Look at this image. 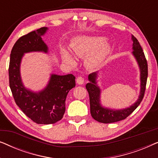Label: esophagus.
Returning a JSON list of instances; mask_svg holds the SVG:
<instances>
[{
    "instance_id": "obj_1",
    "label": "esophagus",
    "mask_w": 158,
    "mask_h": 158,
    "mask_svg": "<svg viewBox=\"0 0 158 158\" xmlns=\"http://www.w3.org/2000/svg\"><path fill=\"white\" fill-rule=\"evenodd\" d=\"M76 82L77 84H79V85H82V84H83V83H84V78L81 76H78L77 77Z\"/></svg>"
}]
</instances>
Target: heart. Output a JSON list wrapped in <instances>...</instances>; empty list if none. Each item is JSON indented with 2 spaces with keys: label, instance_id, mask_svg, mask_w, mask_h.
<instances>
[{
  "label": "heart",
  "instance_id": "heart-1",
  "mask_svg": "<svg viewBox=\"0 0 158 158\" xmlns=\"http://www.w3.org/2000/svg\"><path fill=\"white\" fill-rule=\"evenodd\" d=\"M104 39L98 36H81L75 39L72 43L73 53L77 56H85V62L88 68H96L104 61L109 52V46L103 43ZM62 60L70 64H75V60L71 54L63 49Z\"/></svg>",
  "mask_w": 158,
  "mask_h": 158
}]
</instances>
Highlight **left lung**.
I'll return each instance as SVG.
<instances>
[{"instance_id": "8db88e82", "label": "left lung", "mask_w": 158, "mask_h": 158, "mask_svg": "<svg viewBox=\"0 0 158 158\" xmlns=\"http://www.w3.org/2000/svg\"><path fill=\"white\" fill-rule=\"evenodd\" d=\"M131 40L133 42L132 55L137 62L140 71L139 96L135 103L126 109L117 110L103 107L101 103V88L97 85L98 72L90 73L88 75L89 83L86 84L85 88L89 94L90 114L92 117L97 122L109 124L125 119L137 109L143 98L148 74V62L138 40L133 35H131Z\"/></svg>"}]
</instances>
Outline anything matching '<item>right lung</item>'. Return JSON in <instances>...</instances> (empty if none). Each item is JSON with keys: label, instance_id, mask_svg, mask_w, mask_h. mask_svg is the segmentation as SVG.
Segmentation results:
<instances>
[{"label": "right lung", "instance_id": "obj_1", "mask_svg": "<svg viewBox=\"0 0 158 158\" xmlns=\"http://www.w3.org/2000/svg\"><path fill=\"white\" fill-rule=\"evenodd\" d=\"M48 28L42 27L21 36L13 47L10 56L9 85L17 106L36 124H55L61 120L65 111V100L68 92L75 86L72 74H51L46 87L39 92L27 89L21 77L20 67L25 53L48 52V47L42 36Z\"/></svg>", "mask_w": 158, "mask_h": 158}]
</instances>
